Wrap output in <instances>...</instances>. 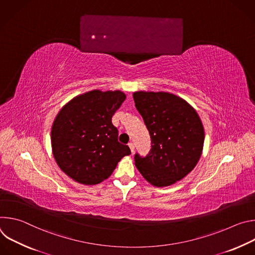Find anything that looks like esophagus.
I'll return each mask as SVG.
<instances>
[{
  "label": "esophagus",
  "instance_id": "34e87169",
  "mask_svg": "<svg viewBox=\"0 0 255 255\" xmlns=\"http://www.w3.org/2000/svg\"><path fill=\"white\" fill-rule=\"evenodd\" d=\"M128 146H129V148H130V150H131V152L133 153L134 152V149H135V147H134V144L132 143V142H130L129 144H128Z\"/></svg>",
  "mask_w": 255,
  "mask_h": 255
}]
</instances>
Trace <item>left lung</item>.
<instances>
[{"instance_id": "obj_1", "label": "left lung", "mask_w": 255, "mask_h": 255, "mask_svg": "<svg viewBox=\"0 0 255 255\" xmlns=\"http://www.w3.org/2000/svg\"><path fill=\"white\" fill-rule=\"evenodd\" d=\"M133 99L151 139L149 153L145 157L136 153L135 165L152 186L173 185L194 169L202 155V121L187 101L173 94L139 91Z\"/></svg>"}]
</instances>
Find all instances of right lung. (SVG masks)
I'll list each match as a JSON object with an SVG mask.
<instances>
[{"instance_id": "obj_1", "label": "right lung", "mask_w": 255, "mask_h": 255, "mask_svg": "<svg viewBox=\"0 0 255 255\" xmlns=\"http://www.w3.org/2000/svg\"><path fill=\"white\" fill-rule=\"evenodd\" d=\"M125 99L121 91L94 90L61 108L51 128V146L57 165L70 178L83 185L100 184L131 153L119 143L112 124Z\"/></svg>"}]
</instances>
